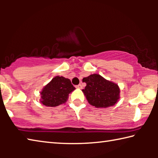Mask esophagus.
Listing matches in <instances>:
<instances>
[{
    "mask_svg": "<svg viewBox=\"0 0 158 158\" xmlns=\"http://www.w3.org/2000/svg\"><path fill=\"white\" fill-rule=\"evenodd\" d=\"M76 88H77V89H82V85H81V84H79V85H76Z\"/></svg>",
    "mask_w": 158,
    "mask_h": 158,
    "instance_id": "1",
    "label": "esophagus"
}]
</instances>
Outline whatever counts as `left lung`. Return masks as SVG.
Masks as SVG:
<instances>
[{
  "mask_svg": "<svg viewBox=\"0 0 158 158\" xmlns=\"http://www.w3.org/2000/svg\"><path fill=\"white\" fill-rule=\"evenodd\" d=\"M83 82L86 86L82 90L90 105L97 108L114 106L120 98L118 84L108 81L100 74H93L84 77Z\"/></svg>",
  "mask_w": 158,
  "mask_h": 158,
  "instance_id": "1",
  "label": "left lung"
}]
</instances>
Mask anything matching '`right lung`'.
<instances>
[{"label": "right lung", "mask_w": 158, "mask_h": 158, "mask_svg": "<svg viewBox=\"0 0 158 158\" xmlns=\"http://www.w3.org/2000/svg\"><path fill=\"white\" fill-rule=\"evenodd\" d=\"M75 89L69 79L56 76L43 88L40 102L47 106H57L64 104L69 94Z\"/></svg>", "instance_id": "add662e5"}]
</instances>
